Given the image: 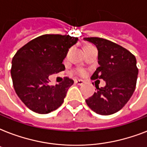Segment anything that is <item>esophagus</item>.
<instances>
[{
  "label": "esophagus",
  "instance_id": "esophagus-1",
  "mask_svg": "<svg viewBox=\"0 0 147 147\" xmlns=\"http://www.w3.org/2000/svg\"><path fill=\"white\" fill-rule=\"evenodd\" d=\"M75 83L78 85H82L83 83H84V82H83L82 80H79V79H78V80H75Z\"/></svg>",
  "mask_w": 147,
  "mask_h": 147
}]
</instances>
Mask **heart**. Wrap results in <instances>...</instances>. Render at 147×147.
<instances>
[{
    "instance_id": "obj_1",
    "label": "heart",
    "mask_w": 147,
    "mask_h": 147,
    "mask_svg": "<svg viewBox=\"0 0 147 147\" xmlns=\"http://www.w3.org/2000/svg\"><path fill=\"white\" fill-rule=\"evenodd\" d=\"M86 47H88V46H86ZM85 72H86V71H85L84 69H78V71H77V73L81 75V76H84L85 74Z\"/></svg>"
}]
</instances>
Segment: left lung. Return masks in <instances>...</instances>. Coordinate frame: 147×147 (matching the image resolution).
<instances>
[{"instance_id": "obj_1", "label": "left lung", "mask_w": 147, "mask_h": 147, "mask_svg": "<svg viewBox=\"0 0 147 147\" xmlns=\"http://www.w3.org/2000/svg\"><path fill=\"white\" fill-rule=\"evenodd\" d=\"M98 50L100 66L92 79L105 81V87L96 86L97 92L85 100L88 107L100 115H110L123 108L134 94L138 69L136 58L130 51L110 40L100 37H85Z\"/></svg>"}]
</instances>
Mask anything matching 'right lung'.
<instances>
[{"label":"right lung","instance_id":"obj_1","mask_svg":"<svg viewBox=\"0 0 147 147\" xmlns=\"http://www.w3.org/2000/svg\"><path fill=\"white\" fill-rule=\"evenodd\" d=\"M78 38L69 35L45 34L33 39L17 51L10 74L17 96L29 109L48 114L59 107L74 81L49 85V76L64 71L63 59Z\"/></svg>","mask_w":147,"mask_h":147}]
</instances>
